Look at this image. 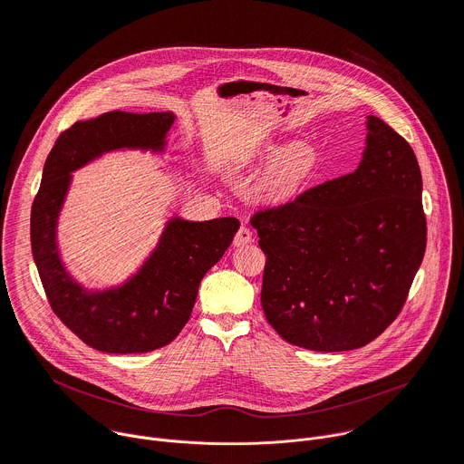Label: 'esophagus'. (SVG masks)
Listing matches in <instances>:
<instances>
[{"label":"esophagus","instance_id":"obj_1","mask_svg":"<svg viewBox=\"0 0 464 464\" xmlns=\"http://www.w3.org/2000/svg\"><path fill=\"white\" fill-rule=\"evenodd\" d=\"M251 240H253V233H251V229H249V227H246V226H242V227L237 231V235H235V238H233V244H235L237 247H240V246L251 244Z\"/></svg>","mask_w":464,"mask_h":464}]
</instances>
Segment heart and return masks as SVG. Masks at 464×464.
<instances>
[{"instance_id":"obj_1","label":"heart","mask_w":464,"mask_h":464,"mask_svg":"<svg viewBox=\"0 0 464 464\" xmlns=\"http://www.w3.org/2000/svg\"><path fill=\"white\" fill-rule=\"evenodd\" d=\"M262 160H270L256 181V192L268 202H285L308 181L317 165V152L312 145L297 141L279 152L277 145L262 150Z\"/></svg>"}]
</instances>
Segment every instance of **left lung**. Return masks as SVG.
Wrapping results in <instances>:
<instances>
[{"label":"left lung","mask_w":464,"mask_h":464,"mask_svg":"<svg viewBox=\"0 0 464 464\" xmlns=\"http://www.w3.org/2000/svg\"><path fill=\"white\" fill-rule=\"evenodd\" d=\"M365 143L353 174L251 218L266 255L264 315L308 351H353L378 338L402 310L426 251L413 149L374 115Z\"/></svg>","instance_id":"obj_1"}]
</instances>
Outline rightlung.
I'll use <instances>...</instances> for the list:
<instances>
[{
    "instance_id": "1",
    "label": "right lung",
    "mask_w": 464,
    "mask_h": 464,
    "mask_svg": "<svg viewBox=\"0 0 464 464\" xmlns=\"http://www.w3.org/2000/svg\"><path fill=\"white\" fill-rule=\"evenodd\" d=\"M172 111H108L79 121L51 149L31 211V247L53 312L90 347L111 354L150 353L170 343L190 317L204 276L222 258L238 220L192 222L170 217L134 276L88 290L65 270L56 227L72 172L113 150L163 154Z\"/></svg>"
}]
</instances>
